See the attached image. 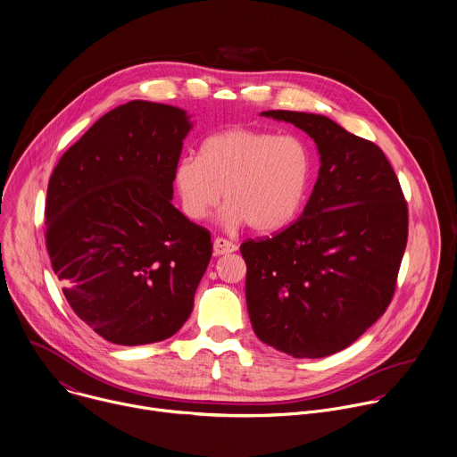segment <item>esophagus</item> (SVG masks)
Returning a JSON list of instances; mask_svg holds the SVG:
<instances>
[{"label": "esophagus", "instance_id": "34e87169", "mask_svg": "<svg viewBox=\"0 0 457 457\" xmlns=\"http://www.w3.org/2000/svg\"><path fill=\"white\" fill-rule=\"evenodd\" d=\"M233 251H237V245H235L233 242H229V240H226V238H220V237L213 240V253H215L217 256L233 253Z\"/></svg>", "mask_w": 457, "mask_h": 457}]
</instances>
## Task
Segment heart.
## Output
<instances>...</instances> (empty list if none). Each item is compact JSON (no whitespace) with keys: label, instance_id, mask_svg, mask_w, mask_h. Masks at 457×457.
Returning <instances> with one entry per match:
<instances>
[{"label":"heart","instance_id":"heart-1","mask_svg":"<svg viewBox=\"0 0 457 457\" xmlns=\"http://www.w3.org/2000/svg\"><path fill=\"white\" fill-rule=\"evenodd\" d=\"M311 154L299 137L235 127L201 145V156H185L174 170L181 208L192 220L206 219L220 203L226 229L251 224L258 233L288 226L305 201Z\"/></svg>","mask_w":457,"mask_h":457}]
</instances>
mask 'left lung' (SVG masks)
<instances>
[{"mask_svg": "<svg viewBox=\"0 0 457 457\" xmlns=\"http://www.w3.org/2000/svg\"><path fill=\"white\" fill-rule=\"evenodd\" d=\"M307 132L320 174L299 219L240 245L256 337L295 359L355 343L387 309L407 244V204L384 152L334 120L263 111Z\"/></svg>", "mask_w": 457, "mask_h": 457, "instance_id": "8db88e82", "label": "left lung"}]
</instances>
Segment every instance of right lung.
<instances>
[{"label": "right lung", "instance_id": "obj_1", "mask_svg": "<svg viewBox=\"0 0 457 457\" xmlns=\"http://www.w3.org/2000/svg\"><path fill=\"white\" fill-rule=\"evenodd\" d=\"M194 121L132 100L71 145L46 194V247L75 314L100 337L139 346L190 318L210 233L174 208V170Z\"/></svg>", "mask_w": 457, "mask_h": 457}]
</instances>
